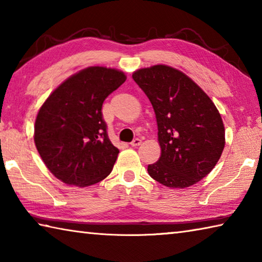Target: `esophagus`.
Masks as SVG:
<instances>
[{"label":"esophagus","instance_id":"obj_1","mask_svg":"<svg viewBox=\"0 0 262 262\" xmlns=\"http://www.w3.org/2000/svg\"><path fill=\"white\" fill-rule=\"evenodd\" d=\"M141 143H142V140H141V139H135L134 141L132 142L130 145L135 147V146H139V145H141Z\"/></svg>","mask_w":262,"mask_h":262}]
</instances>
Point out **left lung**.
<instances>
[{
	"label": "left lung",
	"instance_id": "obj_1",
	"mask_svg": "<svg viewBox=\"0 0 262 262\" xmlns=\"http://www.w3.org/2000/svg\"><path fill=\"white\" fill-rule=\"evenodd\" d=\"M133 79L150 99L158 126L161 156L147 173L168 188L196 184L210 174L226 144L216 106L192 79L167 65L140 69Z\"/></svg>",
	"mask_w": 262,
	"mask_h": 262
}]
</instances>
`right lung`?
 Wrapping results in <instances>:
<instances>
[{
  "label": "right lung",
  "instance_id": "obj_1",
  "mask_svg": "<svg viewBox=\"0 0 262 262\" xmlns=\"http://www.w3.org/2000/svg\"><path fill=\"white\" fill-rule=\"evenodd\" d=\"M126 79L119 70L90 66L61 82L42 104L35 119V146L61 182L88 187L111 173L119 150L107 136L102 105Z\"/></svg>",
  "mask_w": 262,
  "mask_h": 262
}]
</instances>
